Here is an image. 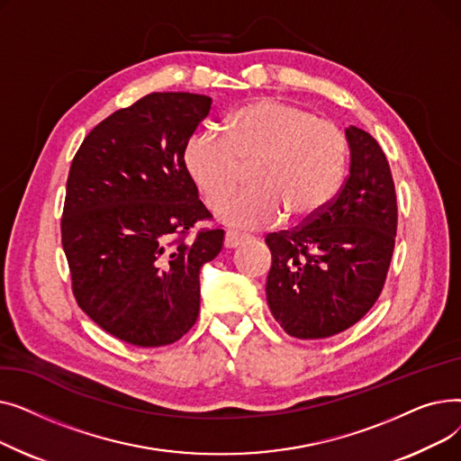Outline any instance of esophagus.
<instances>
[{"label": "esophagus", "mask_w": 461, "mask_h": 461, "mask_svg": "<svg viewBox=\"0 0 461 461\" xmlns=\"http://www.w3.org/2000/svg\"><path fill=\"white\" fill-rule=\"evenodd\" d=\"M245 237L237 233V231H226V237H224V247L226 249H235L237 245H240V240H243Z\"/></svg>", "instance_id": "esophagus-1"}]
</instances>
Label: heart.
Listing matches in <instances>:
<instances>
[{"mask_svg":"<svg viewBox=\"0 0 461 461\" xmlns=\"http://www.w3.org/2000/svg\"><path fill=\"white\" fill-rule=\"evenodd\" d=\"M224 136H194L185 169L211 209L229 199L253 167L246 193L216 216L233 228L304 224L340 194L348 176V140L330 121L275 99H259L224 119Z\"/></svg>","mask_w":461,"mask_h":461,"instance_id":"obj_1","label":"heart"}]
</instances>
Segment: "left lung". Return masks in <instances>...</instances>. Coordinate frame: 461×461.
<instances>
[{
	"label": "left lung",
	"instance_id": "1",
	"mask_svg": "<svg viewBox=\"0 0 461 461\" xmlns=\"http://www.w3.org/2000/svg\"><path fill=\"white\" fill-rule=\"evenodd\" d=\"M349 176L336 200L292 231L269 233L267 303L294 338L318 340L365 318L384 285L394 252L396 190L379 143L346 129Z\"/></svg>",
	"mask_w": 461,
	"mask_h": 461
}]
</instances>
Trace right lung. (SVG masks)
Instances as JSON below:
<instances>
[{
    "instance_id": "right-lung-1",
    "label": "right lung",
    "mask_w": 461,
    "mask_h": 461,
    "mask_svg": "<svg viewBox=\"0 0 461 461\" xmlns=\"http://www.w3.org/2000/svg\"><path fill=\"white\" fill-rule=\"evenodd\" d=\"M212 99L151 93L101 121L70 164L61 243L78 306L138 348L177 342L198 320L200 269L224 230H188L211 212L185 169Z\"/></svg>"
}]
</instances>
